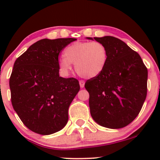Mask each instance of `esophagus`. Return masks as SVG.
Segmentation results:
<instances>
[{"label": "esophagus", "instance_id": "esophagus-1", "mask_svg": "<svg viewBox=\"0 0 160 160\" xmlns=\"http://www.w3.org/2000/svg\"><path fill=\"white\" fill-rule=\"evenodd\" d=\"M79 83H80V88H84L85 82L83 81V80H80V82H79Z\"/></svg>", "mask_w": 160, "mask_h": 160}]
</instances>
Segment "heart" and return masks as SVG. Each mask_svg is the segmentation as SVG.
Wrapping results in <instances>:
<instances>
[{"mask_svg": "<svg viewBox=\"0 0 160 160\" xmlns=\"http://www.w3.org/2000/svg\"><path fill=\"white\" fill-rule=\"evenodd\" d=\"M107 47L100 42H77L66 48L64 56L59 60V71L64 75L70 72L71 63L83 78L90 79L102 73L108 60Z\"/></svg>", "mask_w": 160, "mask_h": 160, "instance_id": "heart-1", "label": "heart"}]
</instances>
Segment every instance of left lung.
<instances>
[{
  "label": "left lung",
  "instance_id": "obj_1",
  "mask_svg": "<svg viewBox=\"0 0 160 160\" xmlns=\"http://www.w3.org/2000/svg\"><path fill=\"white\" fill-rule=\"evenodd\" d=\"M93 40L92 38H87ZM108 50L102 73L87 80L93 120L103 127L122 128L138 116L147 94L148 70L138 52L119 38L93 37Z\"/></svg>",
  "mask_w": 160,
  "mask_h": 160
}]
</instances>
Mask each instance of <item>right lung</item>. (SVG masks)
Instances as JSON below:
<instances>
[{
	"instance_id": "add662e5",
	"label": "right lung",
	"mask_w": 160,
	"mask_h": 160,
	"mask_svg": "<svg viewBox=\"0 0 160 160\" xmlns=\"http://www.w3.org/2000/svg\"><path fill=\"white\" fill-rule=\"evenodd\" d=\"M76 38H44L15 60L9 80L14 110L24 125L40 135H51L65 127L68 109L80 90L73 77L59 74V54Z\"/></svg>"
}]
</instances>
